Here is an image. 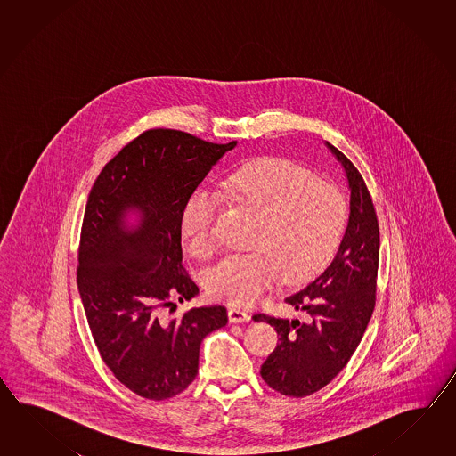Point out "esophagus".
Segmentation results:
<instances>
[{
    "instance_id": "34e87169",
    "label": "esophagus",
    "mask_w": 456,
    "mask_h": 456,
    "mask_svg": "<svg viewBox=\"0 0 456 456\" xmlns=\"http://www.w3.org/2000/svg\"><path fill=\"white\" fill-rule=\"evenodd\" d=\"M228 318L232 322H246V321L251 320V314L248 311L241 310V308H230Z\"/></svg>"
}]
</instances>
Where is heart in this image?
<instances>
[{
	"label": "heart",
	"instance_id": "1",
	"mask_svg": "<svg viewBox=\"0 0 456 456\" xmlns=\"http://www.w3.org/2000/svg\"><path fill=\"white\" fill-rule=\"evenodd\" d=\"M218 187L224 199L257 222L254 251L230 254L208 272L207 289L215 298L251 305L281 279L306 281L334 257L349 216L339 187L281 158L242 166ZM220 195L200 189L185 204L181 232L185 249L197 259L210 257L218 248Z\"/></svg>",
	"mask_w": 456,
	"mask_h": 456
}]
</instances>
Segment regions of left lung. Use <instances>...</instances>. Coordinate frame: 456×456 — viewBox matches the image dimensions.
Instances as JSON below:
<instances>
[{"instance_id":"left-lung-1","label":"left lung","mask_w":456,"mask_h":456,"mask_svg":"<svg viewBox=\"0 0 456 456\" xmlns=\"http://www.w3.org/2000/svg\"><path fill=\"white\" fill-rule=\"evenodd\" d=\"M347 177L349 220L330 265L285 301L305 321L256 314L279 334L262 363V379L285 396H310L338 377L357 349L375 308L379 230L369 189L357 167L326 142Z\"/></svg>"}]
</instances>
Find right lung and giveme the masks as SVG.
Segmentation results:
<instances>
[{
    "instance_id": "1",
    "label": "right lung",
    "mask_w": 456,
    "mask_h": 456,
    "mask_svg": "<svg viewBox=\"0 0 456 456\" xmlns=\"http://www.w3.org/2000/svg\"><path fill=\"white\" fill-rule=\"evenodd\" d=\"M234 146L146 130L104 166L87 197L77 290L101 357L138 396L183 393L197 377L205 336L228 322L220 305L173 320L163 310L199 293L183 267L181 220L195 189Z\"/></svg>"
}]
</instances>
